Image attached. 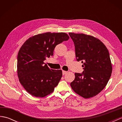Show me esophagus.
Instances as JSON below:
<instances>
[{
	"label": "esophagus",
	"instance_id": "1",
	"mask_svg": "<svg viewBox=\"0 0 122 122\" xmlns=\"http://www.w3.org/2000/svg\"><path fill=\"white\" fill-rule=\"evenodd\" d=\"M67 71H62V74L63 75H64V74H66L67 73Z\"/></svg>",
	"mask_w": 122,
	"mask_h": 122
}]
</instances>
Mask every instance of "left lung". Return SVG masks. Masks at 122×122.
<instances>
[{"label":"left lung","mask_w":122,"mask_h":122,"mask_svg":"<svg viewBox=\"0 0 122 122\" xmlns=\"http://www.w3.org/2000/svg\"><path fill=\"white\" fill-rule=\"evenodd\" d=\"M75 46L77 61L83 63L82 73H75L70 83L72 90L85 98L101 92L111 76L112 66L109 52L102 42L93 36L70 32Z\"/></svg>","instance_id":"8db88e82"}]
</instances>
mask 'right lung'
<instances>
[{
  "label": "right lung",
  "mask_w": 122,
  "mask_h": 122,
  "mask_svg": "<svg viewBox=\"0 0 122 122\" xmlns=\"http://www.w3.org/2000/svg\"><path fill=\"white\" fill-rule=\"evenodd\" d=\"M69 39L64 32H46L30 37L23 44L17 56V74L20 83L29 94L43 97L53 92L62 72L50 69L44 61L53 55L56 45Z\"/></svg>",
  "instance_id": "obj_1"
}]
</instances>
